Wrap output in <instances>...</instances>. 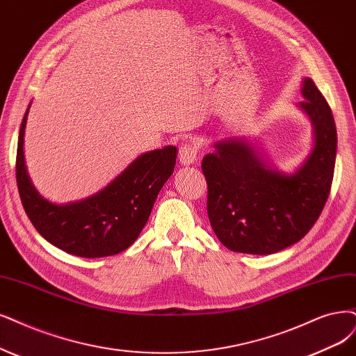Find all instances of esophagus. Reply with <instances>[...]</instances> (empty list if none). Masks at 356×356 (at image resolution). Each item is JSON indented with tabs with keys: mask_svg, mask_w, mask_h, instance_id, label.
I'll return each instance as SVG.
<instances>
[{
	"mask_svg": "<svg viewBox=\"0 0 356 356\" xmlns=\"http://www.w3.org/2000/svg\"><path fill=\"white\" fill-rule=\"evenodd\" d=\"M196 155H198V148L192 143H185L179 149V161L183 165H192L196 163Z\"/></svg>",
	"mask_w": 356,
	"mask_h": 356,
	"instance_id": "obj_1",
	"label": "esophagus"
}]
</instances>
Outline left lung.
<instances>
[{"label":"left lung","mask_w":356,"mask_h":356,"mask_svg":"<svg viewBox=\"0 0 356 356\" xmlns=\"http://www.w3.org/2000/svg\"><path fill=\"white\" fill-rule=\"evenodd\" d=\"M298 102L312 127V147L293 173L273 167L254 142L229 138L202 160L208 218L233 252L270 255L299 242L320 217L332 188L337 131L312 79H302Z\"/></svg>","instance_id":"left-lung-1"}]
</instances>
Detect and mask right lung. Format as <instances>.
Listing matches in <instances>:
<instances>
[{
	"label": "right lung",
	"instance_id": "obj_1",
	"mask_svg": "<svg viewBox=\"0 0 356 356\" xmlns=\"http://www.w3.org/2000/svg\"><path fill=\"white\" fill-rule=\"evenodd\" d=\"M31 105L19 131L16 179L33 227L51 245L76 257L101 258L123 252L138 239L158 193L173 175L177 148L167 145L143 152L97 193L81 201L54 204L36 191L24 163V129Z\"/></svg>",
	"mask_w": 356,
	"mask_h": 356
}]
</instances>
